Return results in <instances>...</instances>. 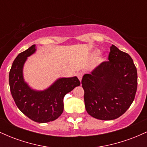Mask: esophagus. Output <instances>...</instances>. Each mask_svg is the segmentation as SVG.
Instances as JSON below:
<instances>
[{
  "mask_svg": "<svg viewBox=\"0 0 147 147\" xmlns=\"http://www.w3.org/2000/svg\"><path fill=\"white\" fill-rule=\"evenodd\" d=\"M83 75H84V74L82 73V72H77V77H78V79H79V81H82V77H83Z\"/></svg>",
  "mask_w": 147,
  "mask_h": 147,
  "instance_id": "34e87169",
  "label": "esophagus"
}]
</instances>
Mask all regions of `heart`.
I'll return each mask as SVG.
<instances>
[{
  "mask_svg": "<svg viewBox=\"0 0 147 147\" xmlns=\"http://www.w3.org/2000/svg\"><path fill=\"white\" fill-rule=\"evenodd\" d=\"M96 55H97V52H94V53L92 54V55H93V56H95Z\"/></svg>",
  "mask_w": 147,
  "mask_h": 147,
  "instance_id": "obj_1",
  "label": "heart"
}]
</instances>
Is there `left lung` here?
I'll use <instances>...</instances> for the list:
<instances>
[{
    "mask_svg": "<svg viewBox=\"0 0 147 147\" xmlns=\"http://www.w3.org/2000/svg\"><path fill=\"white\" fill-rule=\"evenodd\" d=\"M87 113L102 120H112L127 111L135 99L137 69L129 54L112 45L109 61L102 62L82 80Z\"/></svg>",
    "mask_w": 147,
    "mask_h": 147,
    "instance_id": "1",
    "label": "left lung"
}]
</instances>
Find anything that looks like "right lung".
<instances>
[{
    "label": "right lung",
    "mask_w": 147,
    "mask_h": 147,
    "mask_svg": "<svg viewBox=\"0 0 147 147\" xmlns=\"http://www.w3.org/2000/svg\"><path fill=\"white\" fill-rule=\"evenodd\" d=\"M36 51L35 45L22 52L13 62L9 74L11 95L19 110L38 123L54 121L63 111V97L80 85L77 77L61 78L43 91L32 90L23 80V67L27 57Z\"/></svg>",
    "instance_id": "right-lung-1"
}]
</instances>
